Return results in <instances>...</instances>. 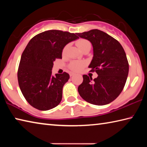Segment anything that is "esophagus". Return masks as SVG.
Returning <instances> with one entry per match:
<instances>
[{"label":"esophagus","mask_w":147,"mask_h":147,"mask_svg":"<svg viewBox=\"0 0 147 147\" xmlns=\"http://www.w3.org/2000/svg\"><path fill=\"white\" fill-rule=\"evenodd\" d=\"M74 74H74V73H70V76H73L74 75Z\"/></svg>","instance_id":"obj_1"}]
</instances>
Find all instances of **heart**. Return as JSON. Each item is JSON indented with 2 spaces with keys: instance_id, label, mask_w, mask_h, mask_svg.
Listing matches in <instances>:
<instances>
[{
  "instance_id": "1",
  "label": "heart",
  "mask_w": 147,
  "mask_h": 147,
  "mask_svg": "<svg viewBox=\"0 0 147 147\" xmlns=\"http://www.w3.org/2000/svg\"><path fill=\"white\" fill-rule=\"evenodd\" d=\"M90 44V43L88 41L86 40V39H81L76 42V45L79 49L82 51L84 49V47H86L87 45ZM67 50V45L65 46L63 49V54H65L66 53ZM85 65V63L84 61H73L71 62V63L69 64V68H70L72 71H80L84 67V66Z\"/></svg>"
}]
</instances>
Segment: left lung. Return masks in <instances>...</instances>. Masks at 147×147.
Wrapping results in <instances>:
<instances>
[{"label": "left lung", "instance_id": "left-lung-1", "mask_svg": "<svg viewBox=\"0 0 147 147\" xmlns=\"http://www.w3.org/2000/svg\"><path fill=\"white\" fill-rule=\"evenodd\" d=\"M76 34L93 45V57L89 67L98 74L94 80L83 75V82L78 88L80 95L94 105L111 102L123 91L128 77L129 65L124 50L117 40L97 29Z\"/></svg>", "mask_w": 147, "mask_h": 147}]
</instances>
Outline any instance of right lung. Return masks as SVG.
Here are the masks:
<instances>
[{
	"label": "right lung",
	"mask_w": 147,
	"mask_h": 147,
	"mask_svg": "<svg viewBox=\"0 0 147 147\" xmlns=\"http://www.w3.org/2000/svg\"><path fill=\"white\" fill-rule=\"evenodd\" d=\"M79 38L68 32L51 30L36 35L21 55L17 78L26 101L39 110L55 108L62 98L63 87L69 74L52 75L54 61L62 58V51L70 42Z\"/></svg>",
	"instance_id": "1"
}]
</instances>
